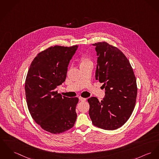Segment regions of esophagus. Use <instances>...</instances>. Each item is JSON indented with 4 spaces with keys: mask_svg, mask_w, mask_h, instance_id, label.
Returning <instances> with one entry per match:
<instances>
[{
    "mask_svg": "<svg viewBox=\"0 0 159 159\" xmlns=\"http://www.w3.org/2000/svg\"><path fill=\"white\" fill-rule=\"evenodd\" d=\"M79 99H80L81 101H85L87 100V99H86V98H82V97H80V98H79Z\"/></svg>",
    "mask_w": 159,
    "mask_h": 159,
    "instance_id": "34e87169",
    "label": "esophagus"
}]
</instances>
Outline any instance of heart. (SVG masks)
<instances>
[{"mask_svg":"<svg viewBox=\"0 0 159 159\" xmlns=\"http://www.w3.org/2000/svg\"><path fill=\"white\" fill-rule=\"evenodd\" d=\"M92 63V60L90 58V57L88 55L84 54L83 55H82L80 59V66H84L85 64H87Z\"/></svg>","mask_w":159,"mask_h":159,"instance_id":"heart-1","label":"heart"}]
</instances>
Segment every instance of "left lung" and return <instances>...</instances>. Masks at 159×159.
I'll list each match as a JSON object with an SVG mask.
<instances>
[{
  "label": "left lung",
  "instance_id": "1",
  "mask_svg": "<svg viewBox=\"0 0 159 159\" xmlns=\"http://www.w3.org/2000/svg\"><path fill=\"white\" fill-rule=\"evenodd\" d=\"M98 57L96 80L106 89L104 99H88L93 125L107 130L122 127L131 116L136 102L138 87L133 68L117 48L106 42L95 43Z\"/></svg>",
  "mask_w": 159,
  "mask_h": 159
}]
</instances>
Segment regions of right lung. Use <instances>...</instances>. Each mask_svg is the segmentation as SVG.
Instances as JSON below:
<instances>
[{"instance_id":"1","label":"right lung","mask_w":159,"mask_h":159,"mask_svg":"<svg viewBox=\"0 0 159 159\" xmlns=\"http://www.w3.org/2000/svg\"><path fill=\"white\" fill-rule=\"evenodd\" d=\"M77 48L49 47L34 58L26 75L25 89L30 113L42 129L52 134L70 129L76 119L78 98L62 97L55 89L64 82Z\"/></svg>"}]
</instances>
